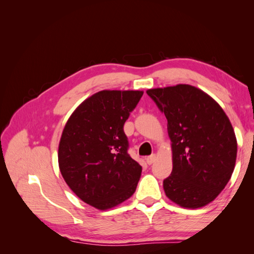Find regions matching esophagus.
<instances>
[{"label": "esophagus", "mask_w": 254, "mask_h": 254, "mask_svg": "<svg viewBox=\"0 0 254 254\" xmlns=\"http://www.w3.org/2000/svg\"><path fill=\"white\" fill-rule=\"evenodd\" d=\"M156 159H157V156H156V155H151V156L146 158V162H147L148 165H150V164H152L153 162H155Z\"/></svg>", "instance_id": "obj_1"}]
</instances>
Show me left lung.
Returning a JSON list of instances; mask_svg holds the SVG:
<instances>
[{"mask_svg": "<svg viewBox=\"0 0 254 254\" xmlns=\"http://www.w3.org/2000/svg\"><path fill=\"white\" fill-rule=\"evenodd\" d=\"M147 94L165 114L172 141L166 196L187 209L206 205L234 171L237 142L231 122L211 96L190 84L150 89Z\"/></svg>", "mask_w": 254, "mask_h": 254, "instance_id": "left-lung-1", "label": "left lung"}]
</instances>
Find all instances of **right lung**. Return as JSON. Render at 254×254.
<instances>
[{
  "label": "right lung",
  "instance_id": "add662e5",
  "mask_svg": "<svg viewBox=\"0 0 254 254\" xmlns=\"http://www.w3.org/2000/svg\"><path fill=\"white\" fill-rule=\"evenodd\" d=\"M142 91L104 90L67 120L58 148L64 181L83 202L108 210L132 196L142 166L129 156L124 124Z\"/></svg>",
  "mask_w": 254,
  "mask_h": 254
}]
</instances>
